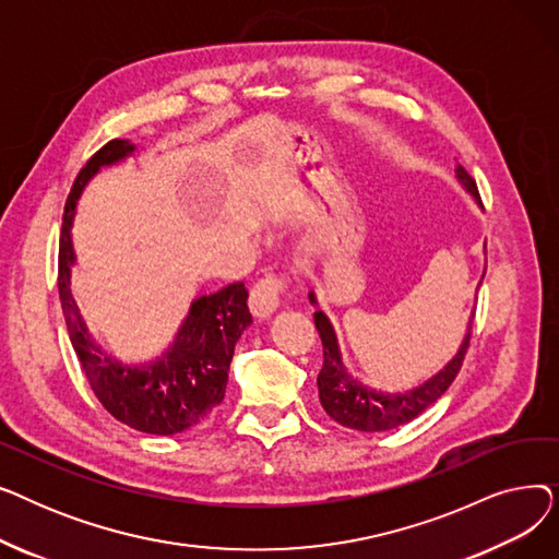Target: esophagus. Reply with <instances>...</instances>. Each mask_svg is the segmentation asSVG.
<instances>
[{"label": "esophagus", "mask_w": 559, "mask_h": 559, "mask_svg": "<svg viewBox=\"0 0 559 559\" xmlns=\"http://www.w3.org/2000/svg\"><path fill=\"white\" fill-rule=\"evenodd\" d=\"M281 292H283V281L278 276H264V278H260L253 285L251 297H249L251 314L255 319L272 317L278 310V306H281Z\"/></svg>", "instance_id": "esophagus-1"}]
</instances>
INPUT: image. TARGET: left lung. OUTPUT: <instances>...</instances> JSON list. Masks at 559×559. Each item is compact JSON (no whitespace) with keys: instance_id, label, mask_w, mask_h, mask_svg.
Returning a JSON list of instances; mask_svg holds the SVG:
<instances>
[{"instance_id":"left-lung-1","label":"left lung","mask_w":559,"mask_h":559,"mask_svg":"<svg viewBox=\"0 0 559 559\" xmlns=\"http://www.w3.org/2000/svg\"><path fill=\"white\" fill-rule=\"evenodd\" d=\"M455 179L462 183V188L468 194L476 199V203H480L476 181L466 174V169L462 165L455 167ZM480 283H478V287H480ZM308 299L317 308L314 310V326L321 337V344H324V367H321V371L317 376L319 401H321V405H324L329 417L346 428L362 430V432H380V430H392L407 421H413L415 417H419L424 413L426 407H430L439 396L449 390V385L453 383L460 367H462L468 337H472L474 312H472V317H468L466 333L455 350V356L442 369L409 388L385 390V388H376L356 369H350V365L344 358V350H342L340 337L335 333L333 321L326 317L324 310L319 308L314 292H310Z\"/></svg>"}]
</instances>
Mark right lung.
<instances>
[{
    "label": "right lung",
    "mask_w": 559,
    "mask_h": 559,
    "mask_svg": "<svg viewBox=\"0 0 559 559\" xmlns=\"http://www.w3.org/2000/svg\"><path fill=\"white\" fill-rule=\"evenodd\" d=\"M135 154L129 140H110L79 171L66 203L58 249V295L74 354L95 396L117 419L150 435H179L209 419L224 401L235 344L251 324L245 283L197 297L167 344L150 358L124 360L106 350L87 331L72 297L76 251L72 228L85 186L102 167Z\"/></svg>",
    "instance_id": "add662e5"
}]
</instances>
